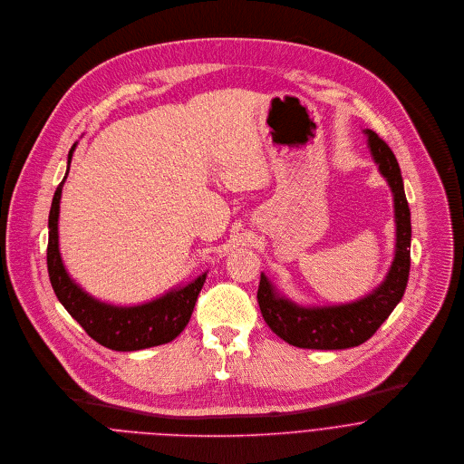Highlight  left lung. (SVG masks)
<instances>
[{
	"instance_id": "8db88e82",
	"label": "left lung",
	"mask_w": 464,
	"mask_h": 464,
	"mask_svg": "<svg viewBox=\"0 0 464 464\" xmlns=\"http://www.w3.org/2000/svg\"><path fill=\"white\" fill-rule=\"evenodd\" d=\"M380 174L387 179L394 199L396 250L383 283L365 297L333 306H301L281 295L261 274L257 303L265 322L285 342L303 349H349L369 340L401 301L411 270V208L403 178L391 148L371 130H363Z\"/></svg>"
}]
</instances>
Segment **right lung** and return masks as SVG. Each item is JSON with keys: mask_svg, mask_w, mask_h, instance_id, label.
I'll use <instances>...</instances> for the list:
<instances>
[{"mask_svg": "<svg viewBox=\"0 0 464 464\" xmlns=\"http://www.w3.org/2000/svg\"><path fill=\"white\" fill-rule=\"evenodd\" d=\"M77 142L68 153V169L59 183L48 216L46 265L52 288L64 309L101 345L113 351H140L174 340L188 324L207 272L185 286L139 306H113L86 294L66 272L59 252V203Z\"/></svg>", "mask_w": 464, "mask_h": 464, "instance_id": "obj_1", "label": "right lung"}]
</instances>
